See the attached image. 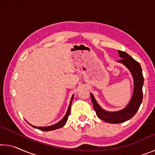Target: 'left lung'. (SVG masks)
Listing matches in <instances>:
<instances>
[{
  "label": "left lung",
  "instance_id": "left-lung-1",
  "mask_svg": "<svg viewBox=\"0 0 155 155\" xmlns=\"http://www.w3.org/2000/svg\"><path fill=\"white\" fill-rule=\"evenodd\" d=\"M120 58L117 62L120 63L127 68L131 73L133 78L134 88L133 96L129 103L124 109L117 111H108L103 109L97 103L92 94H90L91 102L96 114L100 119L111 124H118L127 121L134 116L143 100L142 87L143 85V77L140 63L132 58L127 52L117 51Z\"/></svg>",
  "mask_w": 155,
  "mask_h": 155
}]
</instances>
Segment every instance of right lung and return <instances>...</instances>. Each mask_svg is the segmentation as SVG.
<instances>
[{"label": "right lung", "mask_w": 155, "mask_h": 155, "mask_svg": "<svg viewBox=\"0 0 155 155\" xmlns=\"http://www.w3.org/2000/svg\"><path fill=\"white\" fill-rule=\"evenodd\" d=\"M73 98H74V94H73L71 100H70V103L69 104V107H68V111L66 112V114H65V116L63 117V118L60 120L59 122H58L56 124H54L53 125H51V126H48V127H35V126H33L32 124H31L30 123H28L27 121V122L28 124H29L31 127H33V128H38L39 130H43V131H50V130H55V129H58L59 128H61L62 127H64V126L65 124V123H66L68 118V116H69L70 115V107H71V104H72V101L73 100Z\"/></svg>", "instance_id": "right-lung-1"}]
</instances>
